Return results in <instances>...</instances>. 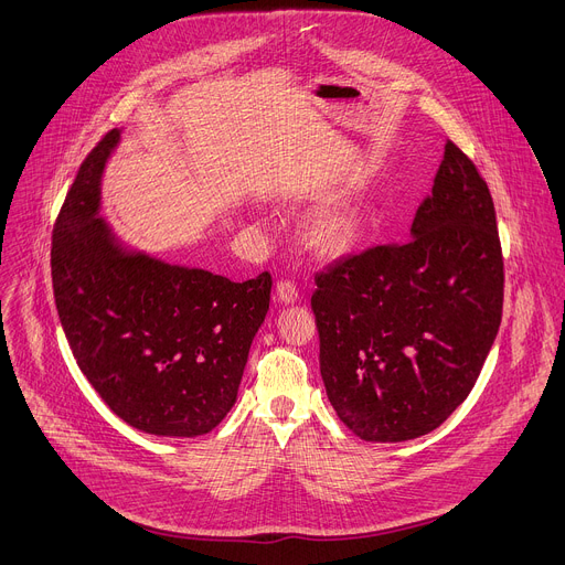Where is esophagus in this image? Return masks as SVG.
<instances>
[{
  "label": "esophagus",
  "instance_id": "esophagus-1",
  "mask_svg": "<svg viewBox=\"0 0 565 565\" xmlns=\"http://www.w3.org/2000/svg\"><path fill=\"white\" fill-rule=\"evenodd\" d=\"M275 297H277V301H281V303H295L297 297H299V292H297V286H295V284H290V281H279V284H277V290H275Z\"/></svg>",
  "mask_w": 565,
  "mask_h": 565
}]
</instances>
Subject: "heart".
<instances>
[{"label": "heart", "mask_w": 565, "mask_h": 565, "mask_svg": "<svg viewBox=\"0 0 565 565\" xmlns=\"http://www.w3.org/2000/svg\"><path fill=\"white\" fill-rule=\"evenodd\" d=\"M367 214L358 202H340L318 212L303 230V241L322 259H342L363 241Z\"/></svg>", "instance_id": "heart-1"}]
</instances>
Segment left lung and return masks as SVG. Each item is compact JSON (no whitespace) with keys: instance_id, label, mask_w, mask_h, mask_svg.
<instances>
[{"instance_id":"left-lung-1","label":"left lung","mask_w":565,"mask_h":565,"mask_svg":"<svg viewBox=\"0 0 565 565\" xmlns=\"http://www.w3.org/2000/svg\"><path fill=\"white\" fill-rule=\"evenodd\" d=\"M320 374L365 441L433 433L469 396L502 318L495 210L452 141L409 241L376 245L316 277Z\"/></svg>"}]
</instances>
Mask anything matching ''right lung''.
Instances as JSON below:
<instances>
[{
  "instance_id": "right-lung-1",
  "label": "right lung",
  "mask_w": 565,
  "mask_h": 565,
  "mask_svg": "<svg viewBox=\"0 0 565 565\" xmlns=\"http://www.w3.org/2000/svg\"><path fill=\"white\" fill-rule=\"evenodd\" d=\"M121 130L81 164L51 243L56 309L89 385L128 426L158 437L214 430L236 403L273 279L243 284L167 264L100 216V180Z\"/></svg>"
}]
</instances>
